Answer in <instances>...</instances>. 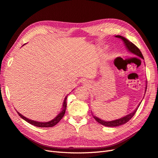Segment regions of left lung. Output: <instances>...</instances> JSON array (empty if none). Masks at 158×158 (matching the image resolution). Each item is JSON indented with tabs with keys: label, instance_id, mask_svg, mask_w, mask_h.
I'll use <instances>...</instances> for the list:
<instances>
[{
	"label": "left lung",
	"instance_id": "1",
	"mask_svg": "<svg viewBox=\"0 0 158 158\" xmlns=\"http://www.w3.org/2000/svg\"><path fill=\"white\" fill-rule=\"evenodd\" d=\"M115 37L120 38L122 40H123V41L124 43V45H125L126 48H127V49H128V50L130 53L134 54V55L137 56L139 57H141L142 59L143 60V55H142V52H140V50H139V48L136 46H135V45L133 43H132L131 42H130L129 40H128L127 38H125L124 37L122 36V35H116ZM146 89H147V84H146V86L145 91H146ZM140 104H141V102L139 103V105L138 106V107L136 108V110H135L134 111H133L130 114H128L127 116H125L124 117H123V118H121L120 119H117V120H112V121H105V120L98 118V117H97L95 116H93V118L95 119V120L97 122H98V123H100L101 124H102L103 126H106V127H118V126L123 125V124H124L125 123H128V122L132 118L133 116L136 112V111H137V110L138 109V107H139V105H140Z\"/></svg>",
	"mask_w": 158,
	"mask_h": 158
}]
</instances>
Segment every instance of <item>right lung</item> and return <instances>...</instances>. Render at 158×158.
Listing matches in <instances>:
<instances>
[{
    "label": "right lung",
    "mask_w": 158,
    "mask_h": 158,
    "mask_svg": "<svg viewBox=\"0 0 158 158\" xmlns=\"http://www.w3.org/2000/svg\"><path fill=\"white\" fill-rule=\"evenodd\" d=\"M67 97H65L64 101V104H63V107H62V110L60 112V113L58 114L55 118L53 119L51 121L49 122H46V123H40V122H37V121H34V120H30L28 118H26L25 116H24L23 115H22L20 112H19L17 111V113L19 114V115L21 117L22 119H24L25 121L28 122V123L32 124L35 127H42V128H48V127H53L54 126L56 125L61 120V118L64 117L65 112V110H66V106H67Z\"/></svg>",
    "instance_id": "add662e5"
}]
</instances>
